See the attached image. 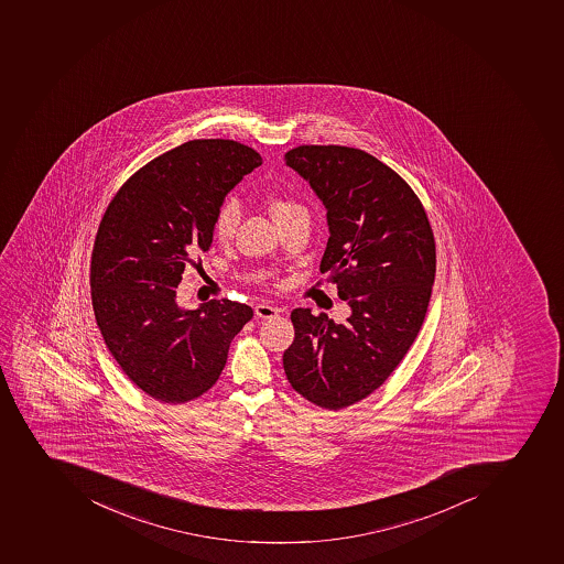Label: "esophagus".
Segmentation results:
<instances>
[{"instance_id":"34e87169","label":"esophagus","mask_w":564,"mask_h":564,"mask_svg":"<svg viewBox=\"0 0 564 564\" xmlns=\"http://www.w3.org/2000/svg\"><path fill=\"white\" fill-rule=\"evenodd\" d=\"M254 313H257L260 318H275L280 315V307L270 306V304H258L254 307Z\"/></svg>"}]
</instances>
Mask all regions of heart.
<instances>
[{"mask_svg":"<svg viewBox=\"0 0 564 564\" xmlns=\"http://www.w3.org/2000/svg\"><path fill=\"white\" fill-rule=\"evenodd\" d=\"M304 208L294 200L284 199V197H272L269 200V212L275 224L283 223L297 212H303ZM238 223H240V208H238L235 200H226L220 205L217 215H215L214 234L219 242H229L237 234Z\"/></svg>","mask_w":564,"mask_h":564,"instance_id":"1","label":"heart"}]
</instances>
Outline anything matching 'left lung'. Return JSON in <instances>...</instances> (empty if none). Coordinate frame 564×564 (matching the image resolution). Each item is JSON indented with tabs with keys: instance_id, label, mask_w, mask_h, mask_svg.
Instances as JSON below:
<instances>
[{
	"instance_id": "obj_1",
	"label": "left lung",
	"mask_w": 564,
	"mask_h": 564,
	"mask_svg": "<svg viewBox=\"0 0 564 564\" xmlns=\"http://www.w3.org/2000/svg\"><path fill=\"white\" fill-rule=\"evenodd\" d=\"M284 162L326 208L321 272L350 307L344 324L294 310L284 373L307 401L341 410L381 387L419 335L436 272L433 229L411 186L372 154L299 145Z\"/></svg>"
}]
</instances>
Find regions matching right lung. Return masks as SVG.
Masks as SVG:
<instances>
[{
    "label": "right lung",
    "instance_id": "right-lung-1",
    "mask_svg": "<svg viewBox=\"0 0 564 564\" xmlns=\"http://www.w3.org/2000/svg\"><path fill=\"white\" fill-rule=\"evenodd\" d=\"M258 165L260 154L235 140H191L137 171L99 224L94 315L122 372L156 401L180 404L210 390L252 318L228 299L183 310L176 289L210 249L224 199Z\"/></svg>",
    "mask_w": 564,
    "mask_h": 564
}]
</instances>
